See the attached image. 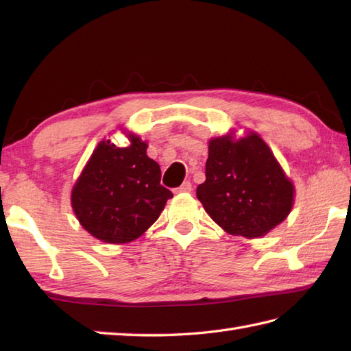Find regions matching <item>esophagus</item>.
<instances>
[{
  "mask_svg": "<svg viewBox=\"0 0 351 351\" xmlns=\"http://www.w3.org/2000/svg\"><path fill=\"white\" fill-rule=\"evenodd\" d=\"M193 190V187H191V182L190 181H185L181 187H178V189H175V193H190Z\"/></svg>",
  "mask_w": 351,
  "mask_h": 351,
  "instance_id": "esophagus-1",
  "label": "esophagus"
}]
</instances>
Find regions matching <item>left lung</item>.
Instances as JSON below:
<instances>
[{"mask_svg": "<svg viewBox=\"0 0 351 351\" xmlns=\"http://www.w3.org/2000/svg\"><path fill=\"white\" fill-rule=\"evenodd\" d=\"M205 176L196 196L228 234L263 237L293 208V184L258 134L211 140Z\"/></svg>", "mask_w": 351, "mask_h": 351, "instance_id": "obj_1", "label": "left lung"}]
</instances>
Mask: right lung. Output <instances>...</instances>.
I'll return each instance as SVG.
<instances>
[{"label":"right lung","mask_w":351,"mask_h":351,"mask_svg":"<svg viewBox=\"0 0 351 351\" xmlns=\"http://www.w3.org/2000/svg\"><path fill=\"white\" fill-rule=\"evenodd\" d=\"M146 147L136 136L128 147L101 141L78 178L72 208L81 226L98 240L111 244L136 240L173 197L160 184L161 169L146 155Z\"/></svg>","instance_id":"right-lung-1"}]
</instances>
